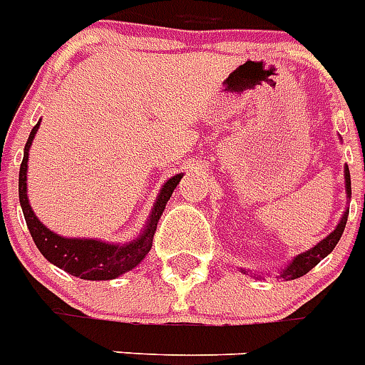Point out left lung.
Masks as SVG:
<instances>
[{
  "label": "left lung",
  "mask_w": 365,
  "mask_h": 365,
  "mask_svg": "<svg viewBox=\"0 0 365 365\" xmlns=\"http://www.w3.org/2000/svg\"><path fill=\"white\" fill-rule=\"evenodd\" d=\"M343 173H345L346 200L351 201V173H349V165H345V171H343ZM346 218H349V207H346L345 211H343V217H341V220L337 222V226H335V230L330 233V235H326L324 239H320L319 243L314 245V247H311L309 250H305V252H302V255L294 256L292 260L288 262L284 267H281V273H279V277H281L282 281H292V279L303 277L305 273H309V271L313 269L314 265L319 264L320 260H324L326 256L330 255L331 250L335 249V245L339 243L341 235H343V230H345ZM241 273L249 275V271L247 269H241ZM252 277H256V279H262L260 275H252Z\"/></svg>",
  "instance_id": "1"
}]
</instances>
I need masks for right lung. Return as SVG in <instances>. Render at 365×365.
<instances>
[{"label":"right lung","mask_w":365,"mask_h":365,"mask_svg":"<svg viewBox=\"0 0 365 365\" xmlns=\"http://www.w3.org/2000/svg\"><path fill=\"white\" fill-rule=\"evenodd\" d=\"M39 126L41 120L35 124L28 137V143L24 147V160H22L19 175L20 207H22L26 224H28V230H30L39 252L51 264L67 271L69 275L84 279V281H110V279H116V277L132 271L145 260L148 250L153 249V239L160 217L185 173H177L165 180L164 186L160 188L158 197L154 201L153 211L143 226V232L132 241L107 243L98 237H63L60 233H54L46 228L45 224L35 217L30 200H28V160H30L31 143H34V137Z\"/></svg>","instance_id":"obj_1"}]
</instances>
